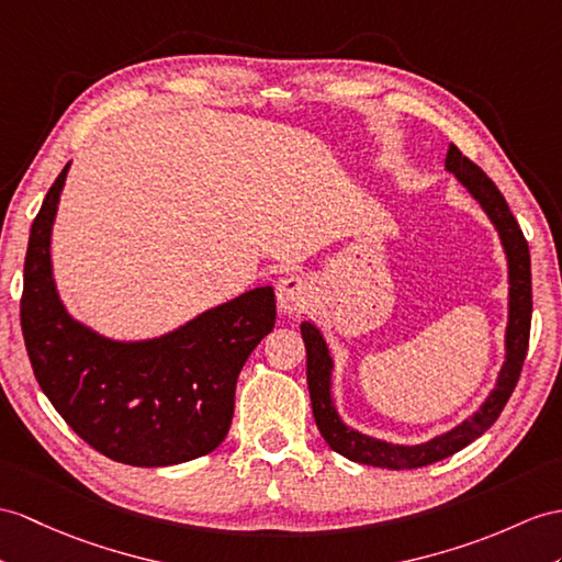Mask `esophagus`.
<instances>
[{
	"label": "esophagus",
	"instance_id": "obj_1",
	"mask_svg": "<svg viewBox=\"0 0 562 562\" xmlns=\"http://www.w3.org/2000/svg\"><path fill=\"white\" fill-rule=\"evenodd\" d=\"M312 297V285L305 277H289L281 279L277 285V300L281 312H303L310 305Z\"/></svg>",
	"mask_w": 562,
	"mask_h": 562
}]
</instances>
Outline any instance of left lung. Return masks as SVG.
<instances>
[{
  "label": "left lung",
  "instance_id": "left-lung-1",
  "mask_svg": "<svg viewBox=\"0 0 562 562\" xmlns=\"http://www.w3.org/2000/svg\"><path fill=\"white\" fill-rule=\"evenodd\" d=\"M446 171L453 173L458 181L468 188V193L482 204V210L496 226L501 245L508 257V328H505V362L498 372L496 389L488 393V398L479 405L472 417L464 419L458 427L446 434L434 436L427 443L401 446L389 443L355 431L340 419L338 409L331 398V372L334 360L328 352L322 331L312 322L300 324V334L305 340L307 350V386L312 401V415L317 422L324 441L331 446L336 453L352 462L372 464V468L384 470H415L424 464L439 462L462 450L474 439H479L491 424L498 419L505 403L513 395L519 372L527 358L529 346V326H531V262H529V245L522 236V228L515 222L508 202L501 195L496 183L476 167L474 161L464 157L456 145L448 147Z\"/></svg>",
  "mask_w": 562,
  "mask_h": 562
}]
</instances>
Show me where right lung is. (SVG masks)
I'll list each match as a JSON object with an SVG mask.
<instances>
[{
    "label": "right lung",
    "mask_w": 562,
    "mask_h": 562,
    "mask_svg": "<svg viewBox=\"0 0 562 562\" xmlns=\"http://www.w3.org/2000/svg\"><path fill=\"white\" fill-rule=\"evenodd\" d=\"M66 164L25 252L21 328L40 389L80 439L133 468L207 456L234 419L245 360L277 322L271 285L243 293L159 338L114 340L66 312L52 277V224Z\"/></svg>",
    "instance_id": "add662e5"
}]
</instances>
